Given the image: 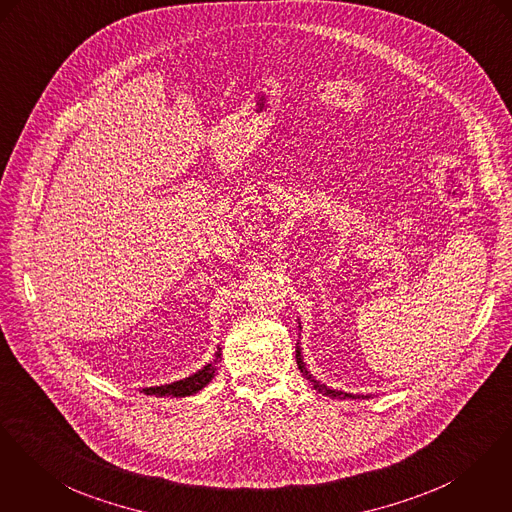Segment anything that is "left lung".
<instances>
[{"instance_id":"8db88e82","label":"left lung","mask_w":512,"mask_h":512,"mask_svg":"<svg viewBox=\"0 0 512 512\" xmlns=\"http://www.w3.org/2000/svg\"><path fill=\"white\" fill-rule=\"evenodd\" d=\"M298 323H300V321H298ZM298 327L302 329V325H298ZM296 362H298V368H300V372L304 374V378L312 382V386H314L319 394L333 397V399H368V397H372V394H347V392H341V390H333V388L325 386L323 382L315 380L314 374H310V370H308V366H306V362H304V354H302V349H300V343H298V347H296Z\"/></svg>"}]
</instances>
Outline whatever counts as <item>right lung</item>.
I'll use <instances>...</instances> for the list:
<instances>
[{
  "instance_id": "obj_1",
  "label": "right lung",
  "mask_w": 512,
  "mask_h": 512,
  "mask_svg": "<svg viewBox=\"0 0 512 512\" xmlns=\"http://www.w3.org/2000/svg\"><path fill=\"white\" fill-rule=\"evenodd\" d=\"M220 356H222V349L216 347L214 358L208 364H204L195 374H191V376H187L183 380L171 382V384L142 388L140 394L158 395V397H187V395L198 394L202 388H206L212 382V378H214V374L218 370L216 364L220 362Z\"/></svg>"
}]
</instances>
